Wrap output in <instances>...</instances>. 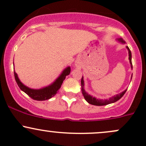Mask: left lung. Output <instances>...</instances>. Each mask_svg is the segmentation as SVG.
Segmentation results:
<instances>
[{"label":"left lung","instance_id":"1","mask_svg":"<svg viewBox=\"0 0 146 146\" xmlns=\"http://www.w3.org/2000/svg\"><path fill=\"white\" fill-rule=\"evenodd\" d=\"M117 42H120L121 44H125V42L124 41L122 38H117ZM126 48H127L128 50V54H129V63L130 65H131V68L132 69V63H131V53L130 51L129 47L127 46H126ZM131 78H132V75L131 76ZM81 92H82L83 95H84V98L86 100L87 102H88L89 104L92 105H95V106H104V105H107L109 104H111V103H114L115 102H117V100H120L122 97L125 95V92L127 91L126 90H124L123 92H120V93L117 94L116 95H114V96L111 97L109 99H105V100H102V99H97L95 97H92V95H89L88 92H86V90H84V77L82 76V79H81Z\"/></svg>","mask_w":146,"mask_h":146}]
</instances>
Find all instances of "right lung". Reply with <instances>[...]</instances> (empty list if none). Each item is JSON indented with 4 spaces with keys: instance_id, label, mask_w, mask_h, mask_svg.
<instances>
[{
    "instance_id": "obj_1",
    "label": "right lung",
    "mask_w": 146,
    "mask_h": 146,
    "mask_svg": "<svg viewBox=\"0 0 146 146\" xmlns=\"http://www.w3.org/2000/svg\"><path fill=\"white\" fill-rule=\"evenodd\" d=\"M70 71H71V68L70 66L66 67L62 72L60 76L55 80L52 84L40 89H33L27 87L20 81L16 72H14V74H15V78L17 85L22 91L27 94L30 98L33 100H37V101H44V100H47L56 95V94L58 92L59 89L60 88L61 85L66 76L70 74Z\"/></svg>"
}]
</instances>
